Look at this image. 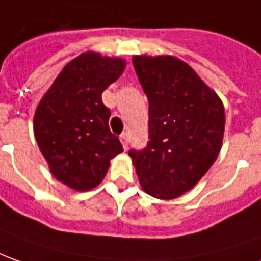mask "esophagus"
<instances>
[{
	"label": "esophagus",
	"mask_w": 261,
	"mask_h": 261,
	"mask_svg": "<svg viewBox=\"0 0 261 261\" xmlns=\"http://www.w3.org/2000/svg\"><path fill=\"white\" fill-rule=\"evenodd\" d=\"M120 142H122V145H123V149H127V145H129V135L127 134L120 135Z\"/></svg>",
	"instance_id": "1"
}]
</instances>
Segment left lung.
<instances>
[{"mask_svg":"<svg viewBox=\"0 0 261 261\" xmlns=\"http://www.w3.org/2000/svg\"><path fill=\"white\" fill-rule=\"evenodd\" d=\"M135 71L149 100V143L130 150L142 189L161 200L195 188L222 149V99L192 66L172 55H135Z\"/></svg>","mask_w":261,"mask_h":261,"instance_id":"8db88e82","label":"left lung"}]
</instances>
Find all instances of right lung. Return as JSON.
Returning a JSON list of instances; mask_svg holds the SVG:
<instances>
[{"label": "right lung", "mask_w": 261, "mask_h": 261, "mask_svg": "<svg viewBox=\"0 0 261 261\" xmlns=\"http://www.w3.org/2000/svg\"><path fill=\"white\" fill-rule=\"evenodd\" d=\"M126 61L88 51L69 61L44 93L34 115V135L54 177L76 192L96 188L111 159L123 152L111 134L102 92Z\"/></svg>", "instance_id": "right-lung-1"}]
</instances>
